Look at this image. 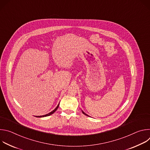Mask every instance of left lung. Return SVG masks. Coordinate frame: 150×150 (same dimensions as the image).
Here are the masks:
<instances>
[{
    "label": "left lung",
    "instance_id": "1",
    "mask_svg": "<svg viewBox=\"0 0 150 150\" xmlns=\"http://www.w3.org/2000/svg\"><path fill=\"white\" fill-rule=\"evenodd\" d=\"M82 113H83V114H84V115H87V116H88V115H87V114H85V113H84V112H83V111H82Z\"/></svg>",
    "mask_w": 150,
    "mask_h": 150
}]
</instances>
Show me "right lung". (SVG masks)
<instances>
[{
  "label": "right lung",
  "instance_id": "add662e5",
  "mask_svg": "<svg viewBox=\"0 0 150 150\" xmlns=\"http://www.w3.org/2000/svg\"><path fill=\"white\" fill-rule=\"evenodd\" d=\"M59 104L57 105V106L56 107V108H55V109L54 110H53L52 112H51L50 113H48V114H47V115H43V116H35V117H46V116H50V115H52L53 113H54L56 111V110L57 109V108H59Z\"/></svg>",
  "mask_w": 150,
  "mask_h": 150
}]
</instances>
